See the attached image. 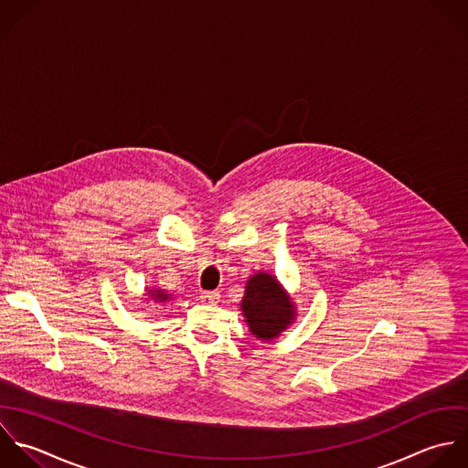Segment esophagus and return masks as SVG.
<instances>
[{
	"instance_id": "obj_1",
	"label": "esophagus",
	"mask_w": 468,
	"mask_h": 468,
	"mask_svg": "<svg viewBox=\"0 0 468 468\" xmlns=\"http://www.w3.org/2000/svg\"><path fill=\"white\" fill-rule=\"evenodd\" d=\"M220 299V293L218 292H202L200 293V301L204 304H217Z\"/></svg>"
}]
</instances>
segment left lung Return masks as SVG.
Listing matches in <instances>:
<instances>
[{
  "mask_svg": "<svg viewBox=\"0 0 468 468\" xmlns=\"http://www.w3.org/2000/svg\"><path fill=\"white\" fill-rule=\"evenodd\" d=\"M240 308L250 332L262 341L279 337L295 321L293 303L279 281L264 271L251 275L246 282Z\"/></svg>",
  "mask_w": 468,
  "mask_h": 468,
  "instance_id": "8db88e82",
  "label": "left lung"
}]
</instances>
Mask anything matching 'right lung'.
I'll use <instances>...</instances> for the list:
<instances>
[{"label":"right lung","mask_w":468,"mask_h":468,"mask_svg":"<svg viewBox=\"0 0 468 468\" xmlns=\"http://www.w3.org/2000/svg\"><path fill=\"white\" fill-rule=\"evenodd\" d=\"M147 293H149V297H151L154 303H165V301L171 299V295L165 293L164 290H147Z\"/></svg>","instance_id":"obj_1"}]
</instances>
